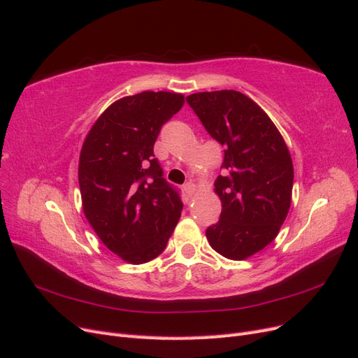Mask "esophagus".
I'll list each match as a JSON object with an SVG mask.
<instances>
[{
	"label": "esophagus",
	"instance_id": "esophagus-1",
	"mask_svg": "<svg viewBox=\"0 0 358 358\" xmlns=\"http://www.w3.org/2000/svg\"><path fill=\"white\" fill-rule=\"evenodd\" d=\"M182 189H184V192H186V194L189 196V198H190V196H193V193H194V190H196L193 182H186V184H184V186H182Z\"/></svg>",
	"mask_w": 358,
	"mask_h": 358
}]
</instances>
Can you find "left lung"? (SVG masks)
Here are the masks:
<instances>
[{
    "instance_id": "8db88e82",
    "label": "left lung",
    "mask_w": 358,
    "mask_h": 358,
    "mask_svg": "<svg viewBox=\"0 0 358 358\" xmlns=\"http://www.w3.org/2000/svg\"><path fill=\"white\" fill-rule=\"evenodd\" d=\"M186 99L224 147L223 176L214 182L222 214L206 239L223 257L244 260L271 244L290 210V152L268 114L241 92H199Z\"/></svg>"
}]
</instances>
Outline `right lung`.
Listing matches in <instances>:
<instances>
[{"label":"right lung","mask_w":358,"mask_h":358,"mask_svg":"<svg viewBox=\"0 0 358 358\" xmlns=\"http://www.w3.org/2000/svg\"><path fill=\"white\" fill-rule=\"evenodd\" d=\"M182 103L174 92L124 96L101 114L80 152L85 215L103 245L124 262L156 259L180 220V193L164 178L153 147Z\"/></svg>","instance_id":"add662e5"}]
</instances>
